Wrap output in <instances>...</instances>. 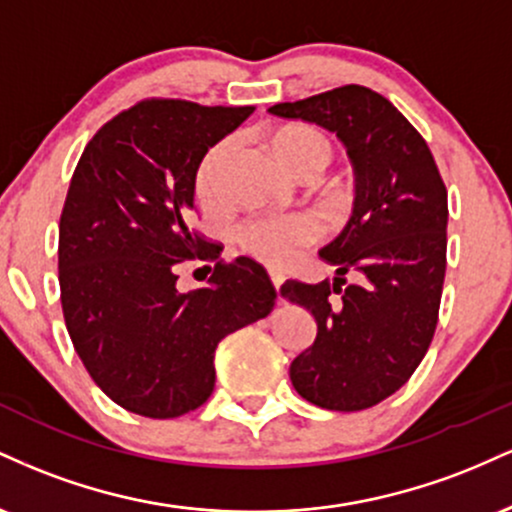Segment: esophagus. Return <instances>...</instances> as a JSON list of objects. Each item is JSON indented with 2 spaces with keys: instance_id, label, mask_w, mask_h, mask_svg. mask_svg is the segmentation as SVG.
<instances>
[{
  "instance_id": "obj_1",
  "label": "esophagus",
  "mask_w": 512,
  "mask_h": 512,
  "mask_svg": "<svg viewBox=\"0 0 512 512\" xmlns=\"http://www.w3.org/2000/svg\"><path fill=\"white\" fill-rule=\"evenodd\" d=\"M269 276H272V284H274V289L279 291V289H281V284H284V276H281L279 272H269Z\"/></svg>"
}]
</instances>
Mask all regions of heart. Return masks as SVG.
Wrapping results in <instances>:
<instances>
[{"instance_id":"heart-1","label":"heart","mask_w":512,"mask_h":512,"mask_svg":"<svg viewBox=\"0 0 512 512\" xmlns=\"http://www.w3.org/2000/svg\"><path fill=\"white\" fill-rule=\"evenodd\" d=\"M233 149V139L226 137L216 142L204 154L197 168V195L204 204H219L223 197V163ZM274 151L279 161L291 173L301 178H315L334 158L330 139L315 127L289 125L274 134ZM322 236V226L310 214H262L250 216L238 226L236 240L240 250L248 252L257 262L267 267L281 269L291 264L305 248L317 243Z\"/></svg>"}]
</instances>
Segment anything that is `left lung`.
<instances>
[{"label":"left lung","mask_w":512,"mask_h":512,"mask_svg":"<svg viewBox=\"0 0 512 512\" xmlns=\"http://www.w3.org/2000/svg\"><path fill=\"white\" fill-rule=\"evenodd\" d=\"M269 113L330 129L356 173L354 214L320 250L339 276L281 286L317 322L313 346L293 358L291 383L322 409H368L407 383L431 346L448 264V190L426 139L366 86L276 103Z\"/></svg>","instance_id":"8db88e82"}]
</instances>
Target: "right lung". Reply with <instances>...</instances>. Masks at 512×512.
Returning <instances> with one entry per match:
<instances>
[{
    "mask_svg": "<svg viewBox=\"0 0 512 512\" xmlns=\"http://www.w3.org/2000/svg\"><path fill=\"white\" fill-rule=\"evenodd\" d=\"M252 110L146 98L105 122L76 163L57 248L64 322L93 383L134 414L202 407L221 339L274 308L262 264L219 260V245L190 226L199 163ZM187 259L215 272L180 294L174 269Z\"/></svg>",
    "mask_w": 512,
    "mask_h": 512,
    "instance_id": "obj_1",
    "label": "right lung"
}]
</instances>
